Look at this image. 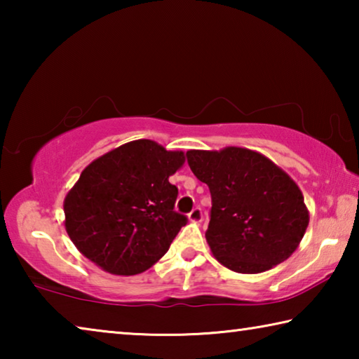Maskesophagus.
<instances>
[{"label": "esophagus", "instance_id": "esophagus-1", "mask_svg": "<svg viewBox=\"0 0 359 359\" xmlns=\"http://www.w3.org/2000/svg\"><path fill=\"white\" fill-rule=\"evenodd\" d=\"M188 220H190L191 223H199L203 220V212L199 208H194L190 214H188Z\"/></svg>", "mask_w": 359, "mask_h": 359}]
</instances>
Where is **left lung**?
Segmentation results:
<instances>
[{
    "label": "left lung",
    "instance_id": "left-lung-1",
    "mask_svg": "<svg viewBox=\"0 0 359 359\" xmlns=\"http://www.w3.org/2000/svg\"><path fill=\"white\" fill-rule=\"evenodd\" d=\"M187 160L210 190L205 241L218 263L259 274L293 255L311 217L299 187L282 168L244 147L188 150Z\"/></svg>",
    "mask_w": 359,
    "mask_h": 359
}]
</instances>
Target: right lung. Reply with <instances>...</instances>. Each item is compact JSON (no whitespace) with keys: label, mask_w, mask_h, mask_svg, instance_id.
Instances as JSON below:
<instances>
[{"label":"right lung","mask_w":359,"mask_h":359,"mask_svg":"<svg viewBox=\"0 0 359 359\" xmlns=\"http://www.w3.org/2000/svg\"><path fill=\"white\" fill-rule=\"evenodd\" d=\"M185 154L137 139L96 158L66 194L65 228L85 258L114 276L154 266L187 217L174 210L177 187L169 177Z\"/></svg>","instance_id":"1"}]
</instances>
